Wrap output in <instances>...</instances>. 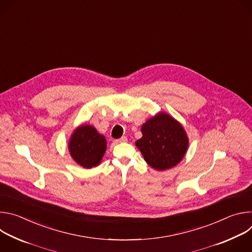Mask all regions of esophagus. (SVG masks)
I'll return each mask as SVG.
<instances>
[{
	"mask_svg": "<svg viewBox=\"0 0 252 252\" xmlns=\"http://www.w3.org/2000/svg\"><path fill=\"white\" fill-rule=\"evenodd\" d=\"M126 141H127V137L126 136H122L121 138L116 140V142H126Z\"/></svg>",
	"mask_w": 252,
	"mask_h": 252,
	"instance_id": "34e87169",
	"label": "esophagus"
}]
</instances>
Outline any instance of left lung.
Returning a JSON list of instances; mask_svg holds the SVG:
<instances>
[{"label":"left lung","instance_id":"obj_1","mask_svg":"<svg viewBox=\"0 0 252 252\" xmlns=\"http://www.w3.org/2000/svg\"><path fill=\"white\" fill-rule=\"evenodd\" d=\"M142 137L135 146L149 165L165 170L181 161L189 148V137L183 126L165 113H159L143 124Z\"/></svg>","mask_w":252,"mask_h":252}]
</instances>
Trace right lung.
<instances>
[{"label":"right lung","mask_w":252,"mask_h":252,"mask_svg":"<svg viewBox=\"0 0 252 252\" xmlns=\"http://www.w3.org/2000/svg\"><path fill=\"white\" fill-rule=\"evenodd\" d=\"M105 150V137L89 125L79 126L71 134L68 142L70 157L85 168L99 164Z\"/></svg>","instance_id":"add662e5"}]
</instances>
